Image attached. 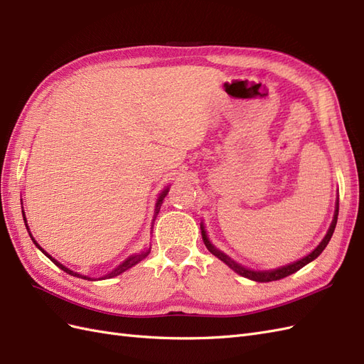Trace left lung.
<instances>
[{"label": "left lung", "instance_id": "1", "mask_svg": "<svg viewBox=\"0 0 364 364\" xmlns=\"http://www.w3.org/2000/svg\"><path fill=\"white\" fill-rule=\"evenodd\" d=\"M337 217H338V200H337V203H336V211H334V217H333L331 226H329L326 235L323 237V240L321 241V243H318V246H317L313 252L308 253L306 257H304V258H301V259H297V261H294V262H291V264H287V266H282V267L273 269V270H252V269H247V267H245V266H241V264L235 262L234 259H230V258L226 255V253H223V252H220L218 249H215V247L211 245V241L208 240V235H206V232H205V228H203L202 225H200V228H202L203 243H205V246L208 247V250L211 252L214 257H217L218 259H222V261L226 264V266H229L235 273H238L240 277H245V278H249V279L257 281V282H270V281H278V279H282V278H285V277H289V274H291V273L297 272L299 269H302L304 266H306L308 262H311L313 259H316L318 255H321V253L323 252V249L326 247V245L329 243V240H331L333 234H334V229H336V225H337Z\"/></svg>", "mask_w": 364, "mask_h": 364}]
</instances>
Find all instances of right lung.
<instances>
[{
    "label": "right lung",
    "mask_w": 364,
    "mask_h": 364,
    "mask_svg": "<svg viewBox=\"0 0 364 364\" xmlns=\"http://www.w3.org/2000/svg\"><path fill=\"white\" fill-rule=\"evenodd\" d=\"M168 194V186H167V188H164V191L159 194V197H158V202H156V206H155V218H156V215H158V213H159V209H161V205H162V200H164V197L165 196H167ZM23 217H24V222L27 223V220H26V214H24V211H23ZM153 222H155V220H153ZM27 226V225H26ZM27 230H28V226H27ZM28 234H30V238L33 240V243H35L36 246H38V249L43 253V255H46V257H48L54 264H56V266L59 267V269H62L63 272H67L68 274H71V277H77V278H82V279H87V281H95V279H92V278H90V277H85V274H80V273H77V272H73V270H70L68 267H65L63 266V264H60L59 261H56V259H54L51 255H48V253L46 252V250H43L38 243H36V240L35 238H33L31 237V232H30V230H28ZM149 253H150V247L149 249H146L144 252H139V253H135V255H130L127 259H124L123 262H121L119 264V266L117 267V269H114L111 273H107V274H105V277L103 278H100V279H109V278H114V277H118V274H121V273H123V272H126V270H129L130 267H134L135 266V264H138L139 261H142V259H144L147 255H149Z\"/></svg>",
    "instance_id": "right-lung-1"
}]
</instances>
